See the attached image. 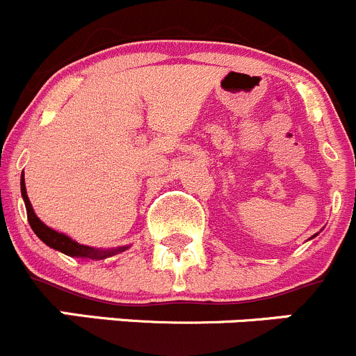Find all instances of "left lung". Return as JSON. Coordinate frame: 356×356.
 Returning <instances> with one entry per match:
<instances>
[{"instance_id": "1", "label": "left lung", "mask_w": 356, "mask_h": 356, "mask_svg": "<svg viewBox=\"0 0 356 356\" xmlns=\"http://www.w3.org/2000/svg\"><path fill=\"white\" fill-rule=\"evenodd\" d=\"M314 236H316V234H314ZM314 236H313V238H314Z\"/></svg>"}]
</instances>
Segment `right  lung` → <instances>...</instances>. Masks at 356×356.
I'll return each mask as SVG.
<instances>
[{"label": "right lung", "mask_w": 356, "mask_h": 356, "mask_svg": "<svg viewBox=\"0 0 356 356\" xmlns=\"http://www.w3.org/2000/svg\"><path fill=\"white\" fill-rule=\"evenodd\" d=\"M20 194H22L24 204H26V211H28V220L33 232H35V234L38 236L47 246L64 253V255L76 257V259L103 260L106 259V257H113L117 255V253L125 252V250L129 248V246H118V248H106V250L92 248V246L80 245V243H76L74 239H71L70 236L63 234V232L56 231V229H52V227L45 225V223L36 216L31 201H29L28 197V191H26V184H24V171H22V176H20Z\"/></svg>", "instance_id": "obj_1"}]
</instances>
